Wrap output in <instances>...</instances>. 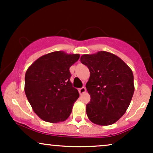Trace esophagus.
<instances>
[{
    "label": "esophagus",
    "mask_w": 153,
    "mask_h": 153,
    "mask_svg": "<svg viewBox=\"0 0 153 153\" xmlns=\"http://www.w3.org/2000/svg\"><path fill=\"white\" fill-rule=\"evenodd\" d=\"M79 93H80V94L81 95L82 94H84V93H85V91H86V88H85V87H82L80 88H79Z\"/></svg>",
    "instance_id": "1"
}]
</instances>
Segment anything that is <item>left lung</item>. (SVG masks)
<instances>
[{
    "instance_id": "8db88e82",
    "label": "left lung",
    "mask_w": 153,
    "mask_h": 153,
    "mask_svg": "<svg viewBox=\"0 0 153 153\" xmlns=\"http://www.w3.org/2000/svg\"><path fill=\"white\" fill-rule=\"evenodd\" d=\"M80 62L91 73L85 85L91 96L86 105L88 117L98 125L114 124L131 102L134 91L132 71L122 59L105 51L83 54Z\"/></svg>"
}]
</instances>
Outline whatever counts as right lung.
Instances as JSON below:
<instances>
[{"label":"right lung","instance_id":"add662e5","mask_svg":"<svg viewBox=\"0 0 153 153\" xmlns=\"http://www.w3.org/2000/svg\"><path fill=\"white\" fill-rule=\"evenodd\" d=\"M79 57L78 54L57 51L40 57L26 71V96L34 111L45 122H64L71 114L79 93L73 87L69 69Z\"/></svg>","mask_w":153,"mask_h":153}]
</instances>
